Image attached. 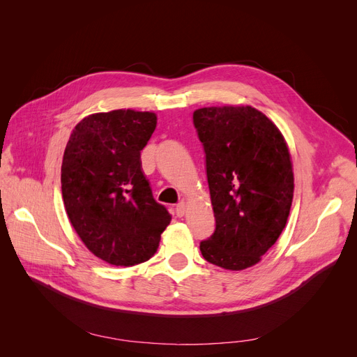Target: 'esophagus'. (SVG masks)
<instances>
[{
  "label": "esophagus",
  "instance_id": "1",
  "mask_svg": "<svg viewBox=\"0 0 357 357\" xmlns=\"http://www.w3.org/2000/svg\"><path fill=\"white\" fill-rule=\"evenodd\" d=\"M185 212H186V205L183 204V202H181V204H178L176 206H175V215L176 217H183L185 215Z\"/></svg>",
  "mask_w": 357,
  "mask_h": 357
}]
</instances>
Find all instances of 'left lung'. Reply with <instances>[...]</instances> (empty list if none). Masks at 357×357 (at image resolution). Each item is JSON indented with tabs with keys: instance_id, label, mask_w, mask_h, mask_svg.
Masks as SVG:
<instances>
[{
	"instance_id": "left-lung-1",
	"label": "left lung",
	"mask_w": 357,
	"mask_h": 357,
	"mask_svg": "<svg viewBox=\"0 0 357 357\" xmlns=\"http://www.w3.org/2000/svg\"><path fill=\"white\" fill-rule=\"evenodd\" d=\"M194 126L204 146L215 231L202 257L225 270L252 267L278 240L290 213V152L270 119L251 106L202 107Z\"/></svg>"
}]
</instances>
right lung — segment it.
I'll return each instance as SVG.
<instances>
[{
  "mask_svg": "<svg viewBox=\"0 0 357 357\" xmlns=\"http://www.w3.org/2000/svg\"><path fill=\"white\" fill-rule=\"evenodd\" d=\"M156 114L112 110L84 117L67 142L61 194L68 220L84 245L112 266L148 261L171 222L142 172L140 151Z\"/></svg>",
  "mask_w": 357,
  "mask_h": 357,
  "instance_id": "add662e5",
  "label": "right lung"
}]
</instances>
